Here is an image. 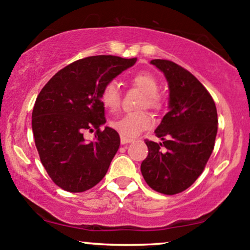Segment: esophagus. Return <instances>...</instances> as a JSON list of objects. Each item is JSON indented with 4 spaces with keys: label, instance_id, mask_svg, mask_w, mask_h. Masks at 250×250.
I'll return each mask as SVG.
<instances>
[{
    "label": "esophagus",
    "instance_id": "34e87169",
    "mask_svg": "<svg viewBox=\"0 0 250 250\" xmlns=\"http://www.w3.org/2000/svg\"><path fill=\"white\" fill-rule=\"evenodd\" d=\"M132 142V139H128V138H125V137H120V143H122L123 145H125V144H128V143H131Z\"/></svg>",
    "mask_w": 250,
    "mask_h": 250
}]
</instances>
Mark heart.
Returning <instances> with one entry per match:
<instances>
[{
    "label": "heart",
    "instance_id": "b5f03b06",
    "mask_svg": "<svg viewBox=\"0 0 250 250\" xmlns=\"http://www.w3.org/2000/svg\"><path fill=\"white\" fill-rule=\"evenodd\" d=\"M130 81L134 87L139 88L144 93L140 106H147L153 110H159L162 107V97L158 93V81L152 74L146 72L138 73L131 77ZM100 102L111 111L119 107L122 102V93L117 81L111 80L103 86L100 91ZM110 125L123 137L131 139L138 136L143 131L147 130L152 125V118L144 111L128 112L123 114L122 117L112 119Z\"/></svg>",
    "mask_w": 250,
    "mask_h": 250
}]
</instances>
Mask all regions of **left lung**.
I'll use <instances>...</instances> for the list:
<instances>
[{
    "label": "left lung",
    "instance_id": "obj_1",
    "mask_svg": "<svg viewBox=\"0 0 250 250\" xmlns=\"http://www.w3.org/2000/svg\"><path fill=\"white\" fill-rule=\"evenodd\" d=\"M167 77L170 111L156 128L162 143L145 139L148 153L140 165L147 186L164 195L191 187L215 146L217 111L208 89L188 69L164 59L151 61Z\"/></svg>",
    "mask_w": 250,
    "mask_h": 250
}]
</instances>
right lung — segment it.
<instances>
[{"label":"right lung","mask_w":250,"mask_h":250,"mask_svg":"<svg viewBox=\"0 0 250 250\" xmlns=\"http://www.w3.org/2000/svg\"><path fill=\"white\" fill-rule=\"evenodd\" d=\"M137 58L95 55L60 69L39 93L32 127L40 161L52 181L69 192H83L105 177L120 145L116 130L105 127L100 91ZM96 131L87 142L86 132Z\"/></svg>","instance_id":"obj_1"}]
</instances>
